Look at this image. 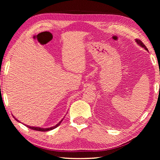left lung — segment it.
I'll return each mask as SVG.
<instances>
[{
    "label": "left lung",
    "instance_id": "left-lung-1",
    "mask_svg": "<svg viewBox=\"0 0 160 160\" xmlns=\"http://www.w3.org/2000/svg\"><path fill=\"white\" fill-rule=\"evenodd\" d=\"M135 42H137L138 45H140V46L142 47H143V48H144L146 50L148 51V49L147 48V47H146V46L144 45V43L142 42L141 41V40H138V39H135Z\"/></svg>",
    "mask_w": 160,
    "mask_h": 160
}]
</instances>
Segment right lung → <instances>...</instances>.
<instances>
[{"instance_id":"right-lung-1","label":"right lung","mask_w":160,"mask_h":160,"mask_svg":"<svg viewBox=\"0 0 160 160\" xmlns=\"http://www.w3.org/2000/svg\"><path fill=\"white\" fill-rule=\"evenodd\" d=\"M14 118V117H13ZM15 120H16V121H18V122H19L18 120H17V119H16L15 118ZM63 120V119L61 121H60V122H58V123L56 125H55V126H53V127H50V128H40V127H31V126H29V125H26V127H28V128H31V129H33V130H35V131H51V130H53V129H54V128H56V127H58V126L60 124V123L61 122H62V121Z\"/></svg>"}]
</instances>
